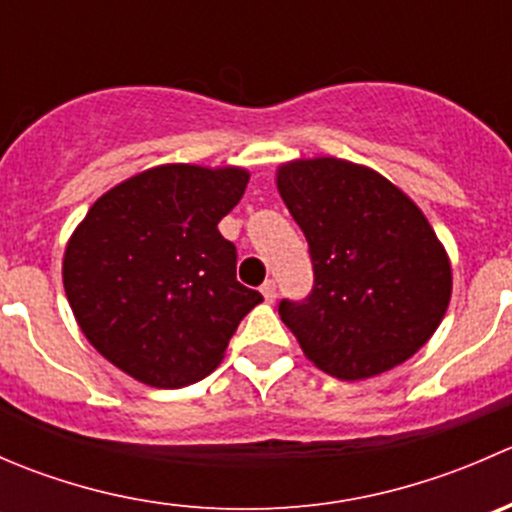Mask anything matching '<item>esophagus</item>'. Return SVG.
<instances>
[{
    "label": "esophagus",
    "instance_id": "1",
    "mask_svg": "<svg viewBox=\"0 0 512 512\" xmlns=\"http://www.w3.org/2000/svg\"><path fill=\"white\" fill-rule=\"evenodd\" d=\"M260 292H262V297L267 299V302H275V297H277V285H275V280H265V282H262Z\"/></svg>",
    "mask_w": 512,
    "mask_h": 512
}]
</instances>
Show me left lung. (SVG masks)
<instances>
[{
  "label": "left lung",
  "mask_w": 512,
  "mask_h": 512,
  "mask_svg": "<svg viewBox=\"0 0 512 512\" xmlns=\"http://www.w3.org/2000/svg\"><path fill=\"white\" fill-rule=\"evenodd\" d=\"M277 188L314 270L302 302H280L302 352L347 381L409 359L451 299V262L421 210L379 173L339 158L282 165Z\"/></svg>",
  "instance_id": "obj_1"
}]
</instances>
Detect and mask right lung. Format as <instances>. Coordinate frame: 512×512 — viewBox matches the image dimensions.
<instances>
[{
  "mask_svg": "<svg viewBox=\"0 0 512 512\" xmlns=\"http://www.w3.org/2000/svg\"><path fill=\"white\" fill-rule=\"evenodd\" d=\"M247 170L160 165L96 200L64 255L81 332L133 379L180 389L223 359L262 294L237 282V247L218 223Z\"/></svg>",
  "mask_w": 512,
  "mask_h": 512,
  "instance_id": "1",
  "label": "right lung"
}]
</instances>
